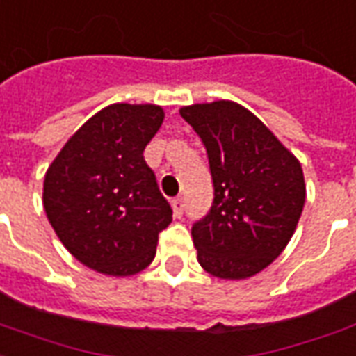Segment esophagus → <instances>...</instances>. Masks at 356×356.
<instances>
[{
    "label": "esophagus",
    "instance_id": "esophagus-1",
    "mask_svg": "<svg viewBox=\"0 0 356 356\" xmlns=\"http://www.w3.org/2000/svg\"><path fill=\"white\" fill-rule=\"evenodd\" d=\"M170 205H172L174 216H176V218H180V216L184 214V199L182 197L172 199V203H170Z\"/></svg>",
    "mask_w": 356,
    "mask_h": 356
}]
</instances>
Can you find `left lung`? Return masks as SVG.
Instances as JSON below:
<instances>
[{
  "label": "left lung",
  "mask_w": 356,
  "mask_h": 356,
  "mask_svg": "<svg viewBox=\"0 0 356 356\" xmlns=\"http://www.w3.org/2000/svg\"><path fill=\"white\" fill-rule=\"evenodd\" d=\"M205 145L214 199L191 228L203 270L245 280L280 257L307 197L301 163L239 103H195L180 109Z\"/></svg>",
  "instance_id": "obj_1"
}]
</instances>
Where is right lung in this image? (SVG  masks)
I'll list each match as a JSON object with an SVG mask.
<instances>
[{"label":"right lung","instance_id":"1","mask_svg":"<svg viewBox=\"0 0 356 356\" xmlns=\"http://www.w3.org/2000/svg\"><path fill=\"white\" fill-rule=\"evenodd\" d=\"M165 120L159 105L113 103L78 128L44 178V209L57 238L80 263L132 276L157 253L172 209L143 149Z\"/></svg>","mask_w":356,"mask_h":356}]
</instances>
